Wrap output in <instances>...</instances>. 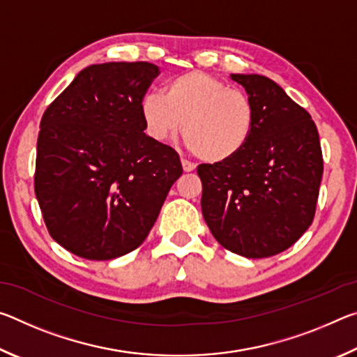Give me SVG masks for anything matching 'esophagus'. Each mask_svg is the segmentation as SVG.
<instances>
[{"label": "esophagus", "instance_id": "34e87169", "mask_svg": "<svg viewBox=\"0 0 357 357\" xmlns=\"http://www.w3.org/2000/svg\"><path fill=\"white\" fill-rule=\"evenodd\" d=\"M181 164H183V170L184 172H193V170H195V164H193V162H190V160L183 159V160H181Z\"/></svg>", "mask_w": 357, "mask_h": 357}]
</instances>
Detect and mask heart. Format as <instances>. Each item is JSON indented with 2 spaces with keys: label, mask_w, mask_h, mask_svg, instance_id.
<instances>
[{
  "label": "heart",
  "mask_w": 357,
  "mask_h": 357,
  "mask_svg": "<svg viewBox=\"0 0 357 357\" xmlns=\"http://www.w3.org/2000/svg\"><path fill=\"white\" fill-rule=\"evenodd\" d=\"M140 110L149 137L157 142L172 140L184 126L189 148L209 164L238 155L255 126L249 96L202 70L173 77L162 94L144 96Z\"/></svg>",
  "instance_id": "1"
}]
</instances>
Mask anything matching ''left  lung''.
<instances>
[{"instance_id":"1","label":"left lung","mask_w":357,"mask_h":357,"mask_svg":"<svg viewBox=\"0 0 357 357\" xmlns=\"http://www.w3.org/2000/svg\"><path fill=\"white\" fill-rule=\"evenodd\" d=\"M255 110L249 143L233 159L202 164V211L222 247L245 258L287 250L312 225L323 153L315 123L268 77L231 74Z\"/></svg>"}]
</instances>
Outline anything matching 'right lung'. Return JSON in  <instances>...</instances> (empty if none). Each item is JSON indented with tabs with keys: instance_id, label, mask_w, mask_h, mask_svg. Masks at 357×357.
<instances>
[{
	"instance_id": "obj_1",
	"label": "right lung",
	"mask_w": 357,
	"mask_h": 357,
	"mask_svg": "<svg viewBox=\"0 0 357 357\" xmlns=\"http://www.w3.org/2000/svg\"><path fill=\"white\" fill-rule=\"evenodd\" d=\"M159 68L88 66L40 119L34 192L50 236L77 257L135 250L181 174L179 155L144 134L140 104Z\"/></svg>"
}]
</instances>
